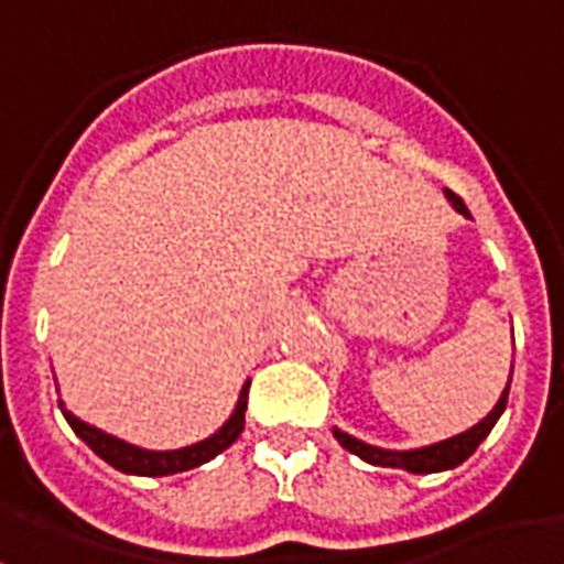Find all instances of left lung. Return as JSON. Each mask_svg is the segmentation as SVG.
Instances as JSON below:
<instances>
[{"mask_svg": "<svg viewBox=\"0 0 564 564\" xmlns=\"http://www.w3.org/2000/svg\"><path fill=\"white\" fill-rule=\"evenodd\" d=\"M444 196H447V202L453 205V208L459 210L462 217H471L468 208H465V202H462L456 193L444 189ZM510 375H513V368H510ZM508 392H510V380H508V387H505V392H501V399H498L496 408H492L480 423L471 425V429H468V432H462V435H453L447 437V441H437V444H429V447L383 449V447H371V444H366V441H359V437L354 435H347V432H341V429H332V432H335V441H338L344 449H350L354 456L371 462V465L404 468V471H411V474L449 471V468H456V465H462V462L468 459L474 449L480 447V441L492 432V425L498 423V416L505 414Z\"/></svg>", "mask_w": 564, "mask_h": 564, "instance_id": "left-lung-1", "label": "left lung"}]
</instances>
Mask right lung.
<instances>
[{
  "instance_id": "add662e5",
  "label": "right lung",
  "mask_w": 564,
  "mask_h": 564,
  "mask_svg": "<svg viewBox=\"0 0 564 564\" xmlns=\"http://www.w3.org/2000/svg\"><path fill=\"white\" fill-rule=\"evenodd\" d=\"M247 390H250V380L241 387V395H238V402H235L232 416H229L214 435L181 449L135 447V444H127V441H120V437L108 435L102 429H96V425L78 420L72 411H66V404L63 402H59V408H63L66 423L75 429V435H78L99 459H105L108 465H115L117 471L139 474V477H165V474H181L189 471V468H198V465H205V462H210L214 456H220L226 447H232L235 441H238V435L245 432Z\"/></svg>"
}]
</instances>
